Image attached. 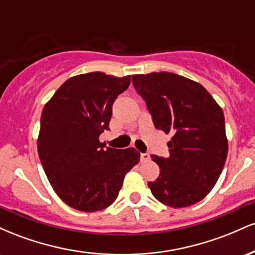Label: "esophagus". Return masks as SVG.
I'll return each mask as SVG.
<instances>
[{"mask_svg": "<svg viewBox=\"0 0 255 255\" xmlns=\"http://www.w3.org/2000/svg\"><path fill=\"white\" fill-rule=\"evenodd\" d=\"M150 154L148 153H141L140 154V160H141V163H146L150 160Z\"/></svg>", "mask_w": 255, "mask_h": 255, "instance_id": "obj_1", "label": "esophagus"}]
</instances>
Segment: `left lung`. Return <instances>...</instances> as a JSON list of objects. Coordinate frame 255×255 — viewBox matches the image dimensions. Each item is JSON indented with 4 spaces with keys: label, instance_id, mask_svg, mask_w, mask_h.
I'll use <instances>...</instances> for the list:
<instances>
[{
    "label": "left lung",
    "instance_id": "left-lung-1",
    "mask_svg": "<svg viewBox=\"0 0 255 255\" xmlns=\"http://www.w3.org/2000/svg\"><path fill=\"white\" fill-rule=\"evenodd\" d=\"M131 81L154 127L172 135L170 156H152L160 172L148 188L170 207L197 204L213 188L227 160L223 110L204 86L174 73L133 75Z\"/></svg>",
    "mask_w": 255,
    "mask_h": 255
}]
</instances>
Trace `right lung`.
I'll use <instances>...</instances> for the list:
<instances>
[{
    "instance_id": "add662e5",
    "label": "right lung",
    "mask_w": 255,
    "mask_h": 255,
    "mask_svg": "<svg viewBox=\"0 0 255 255\" xmlns=\"http://www.w3.org/2000/svg\"><path fill=\"white\" fill-rule=\"evenodd\" d=\"M129 84L130 75H77L61 85L44 107L38 154L54 191L73 209L95 212L109 206L125 175L139 163L135 148H105L99 141L109 129L114 102Z\"/></svg>"
}]
</instances>
